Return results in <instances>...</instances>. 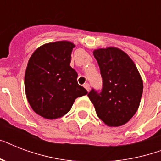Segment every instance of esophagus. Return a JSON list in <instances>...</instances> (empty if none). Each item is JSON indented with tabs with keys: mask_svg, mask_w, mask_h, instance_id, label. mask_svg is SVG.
<instances>
[{
	"mask_svg": "<svg viewBox=\"0 0 161 161\" xmlns=\"http://www.w3.org/2000/svg\"><path fill=\"white\" fill-rule=\"evenodd\" d=\"M83 87L86 88V90L87 91H89V89H90V86H89V84H88V83H86L83 84Z\"/></svg>",
	"mask_w": 161,
	"mask_h": 161,
	"instance_id": "obj_1",
	"label": "esophagus"
}]
</instances>
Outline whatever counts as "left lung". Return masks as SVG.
I'll return each mask as SVG.
<instances>
[{
  "instance_id": "8db88e82",
  "label": "left lung",
  "mask_w": 161,
  "mask_h": 161,
  "mask_svg": "<svg viewBox=\"0 0 161 161\" xmlns=\"http://www.w3.org/2000/svg\"><path fill=\"white\" fill-rule=\"evenodd\" d=\"M93 56L100 68L103 88L100 93L93 88L88 98L105 125H124L140 106L143 93L141 76L132 59L121 49L98 48L93 51Z\"/></svg>"
}]
</instances>
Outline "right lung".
I'll use <instances>...</instances> for the list:
<instances>
[{"mask_svg": "<svg viewBox=\"0 0 161 161\" xmlns=\"http://www.w3.org/2000/svg\"><path fill=\"white\" fill-rule=\"evenodd\" d=\"M74 47L68 41L49 42L39 47L29 59L25 73L26 98L34 112L45 119L63 117L76 98L88 93L70 66Z\"/></svg>", "mask_w": 161, "mask_h": 161, "instance_id": "add662e5", "label": "right lung"}]
</instances>
